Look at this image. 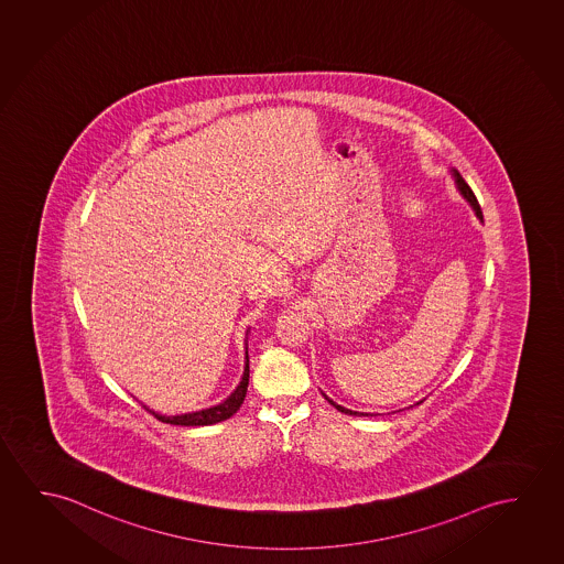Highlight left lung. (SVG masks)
Masks as SVG:
<instances>
[{"mask_svg": "<svg viewBox=\"0 0 564 564\" xmlns=\"http://www.w3.org/2000/svg\"><path fill=\"white\" fill-rule=\"evenodd\" d=\"M451 177L455 180V185H457V189H459L460 195H463V199H467L468 205H470L473 210H475V215H477L478 220H480V223H485V220H482V210H480V205H478L477 197H475L473 189L468 187V183L463 180V175H460L459 172L455 170V167H451ZM322 394H324V392H322ZM324 399L328 400L332 406L336 408V410H339V412H344V414H347V416H369L367 412H356V410H349V408L339 406V404H336L334 400L328 399L326 394H324ZM420 402H424V400H420ZM420 402H416V404H420ZM416 404H414V406H416ZM371 416H373V414H371Z\"/></svg>", "mask_w": 564, "mask_h": 564, "instance_id": "left-lung-1", "label": "left lung"}]
</instances>
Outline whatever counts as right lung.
Listing matches in <instances>:
<instances>
[{
    "label": "right lung",
    "mask_w": 564,
    "mask_h": 564,
    "mask_svg": "<svg viewBox=\"0 0 564 564\" xmlns=\"http://www.w3.org/2000/svg\"><path fill=\"white\" fill-rule=\"evenodd\" d=\"M250 332V329H248ZM248 332H246V361H243V373L242 379L238 382L230 397H226L223 402H218L215 406L203 408L197 412H187V414H177V416H164V414H158L154 410L147 408L148 412H152L154 417H158L160 422L172 425H210L217 424V422H225L230 416H235L236 412L242 406L243 399H246V392H248V381H250V357H248Z\"/></svg>",
    "instance_id": "1"
}]
</instances>
